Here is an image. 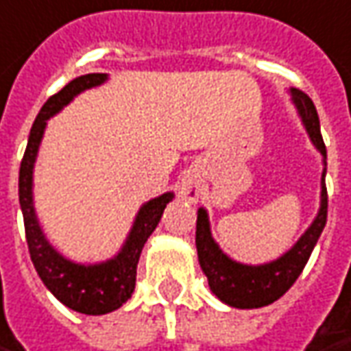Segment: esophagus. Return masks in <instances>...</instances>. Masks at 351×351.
<instances>
[{
  "mask_svg": "<svg viewBox=\"0 0 351 351\" xmlns=\"http://www.w3.org/2000/svg\"><path fill=\"white\" fill-rule=\"evenodd\" d=\"M178 193H180V197L183 200H187V202H197L200 197V193H202V187H200V181L197 178V173H185L183 178H181L180 185H178Z\"/></svg>",
  "mask_w": 351,
  "mask_h": 351,
  "instance_id": "obj_1",
  "label": "esophagus"
}]
</instances>
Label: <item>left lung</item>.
<instances>
[{
  "label": "left lung",
  "mask_w": 351,
  "mask_h": 351,
  "mask_svg": "<svg viewBox=\"0 0 351 351\" xmlns=\"http://www.w3.org/2000/svg\"><path fill=\"white\" fill-rule=\"evenodd\" d=\"M291 101L296 112L300 116L302 125L308 132L313 147L317 149L323 158V173H321V199H319L317 216L302 233L294 245L275 258L271 262L243 263L229 258L212 237L210 217L206 208H199L197 212V252H199L200 269L208 279V287L217 300L227 306L239 309H254L269 306L279 300L285 292L291 289L294 281L300 277L302 269L306 267L309 256L317 245L323 227L327 223V149L321 137V125L313 101L300 91L291 88Z\"/></svg>",
  "instance_id": "1"
}]
</instances>
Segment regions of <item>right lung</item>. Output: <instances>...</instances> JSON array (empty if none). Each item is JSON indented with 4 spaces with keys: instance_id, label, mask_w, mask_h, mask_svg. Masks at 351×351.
<instances>
[{
    "instance_id": "right-lung-1",
    "label": "right lung",
    "mask_w": 351,
    "mask_h": 351,
    "mask_svg": "<svg viewBox=\"0 0 351 351\" xmlns=\"http://www.w3.org/2000/svg\"><path fill=\"white\" fill-rule=\"evenodd\" d=\"M106 80L108 74H84L69 82L59 93L47 99L30 130L28 145L19 171V202L23 210L26 243L34 267L43 285L47 287V291L60 304L86 315H105L132 298L141 250L147 239L158 226L166 204L173 199V193L168 191L160 197L147 200L135 214L132 229L125 237L122 248L105 262H72L47 241L34 208V166L47 128V120L59 114L80 93L103 86Z\"/></svg>"
}]
</instances>
